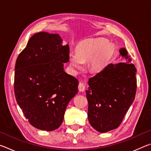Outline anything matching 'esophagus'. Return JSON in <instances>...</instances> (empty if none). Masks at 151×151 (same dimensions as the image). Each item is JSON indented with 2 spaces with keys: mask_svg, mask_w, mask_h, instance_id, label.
Here are the masks:
<instances>
[{
  "mask_svg": "<svg viewBox=\"0 0 151 151\" xmlns=\"http://www.w3.org/2000/svg\"><path fill=\"white\" fill-rule=\"evenodd\" d=\"M78 91H81V92H83L85 91V85H84L83 83H79L78 84Z\"/></svg>",
  "mask_w": 151,
  "mask_h": 151,
  "instance_id": "1",
  "label": "esophagus"
}]
</instances>
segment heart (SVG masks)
<instances>
[{
    "instance_id": "b5f03b06",
    "label": "heart",
    "mask_w": 151,
    "mask_h": 151,
    "mask_svg": "<svg viewBox=\"0 0 151 151\" xmlns=\"http://www.w3.org/2000/svg\"><path fill=\"white\" fill-rule=\"evenodd\" d=\"M106 44L107 41L104 39L88 40L82 42L76 48V53H70V65L74 68H81L83 63L92 58V68L99 69L103 67L108 62L112 52L111 46Z\"/></svg>"
}]
</instances>
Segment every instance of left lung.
I'll return each instance as SVG.
<instances>
[{
  "mask_svg": "<svg viewBox=\"0 0 151 151\" xmlns=\"http://www.w3.org/2000/svg\"><path fill=\"white\" fill-rule=\"evenodd\" d=\"M129 63L109 64L89 78L86 91L88 119L100 132L115 129L133 103L137 91V69L125 48L120 50Z\"/></svg>",
  "mask_w": 151,
  "mask_h": 151,
  "instance_id": "8db88e82",
  "label": "left lung"
}]
</instances>
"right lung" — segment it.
Returning a JSON list of instances; mask_svg holds the SVG:
<instances>
[{
    "label": "right lung",
    "mask_w": 151,
    "mask_h": 151,
    "mask_svg": "<svg viewBox=\"0 0 151 151\" xmlns=\"http://www.w3.org/2000/svg\"><path fill=\"white\" fill-rule=\"evenodd\" d=\"M69 46L58 34L36 33L18 56L15 98L30 124L51 131L62 124L67 104L78 92V81L66 73Z\"/></svg>",
    "instance_id": "1"
}]
</instances>
